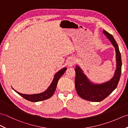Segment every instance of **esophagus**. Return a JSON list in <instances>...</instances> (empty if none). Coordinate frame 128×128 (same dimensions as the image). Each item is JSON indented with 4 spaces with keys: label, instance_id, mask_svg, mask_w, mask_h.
<instances>
[{
    "label": "esophagus",
    "instance_id": "34e87169",
    "mask_svg": "<svg viewBox=\"0 0 128 128\" xmlns=\"http://www.w3.org/2000/svg\"><path fill=\"white\" fill-rule=\"evenodd\" d=\"M75 64V61H74V59L73 58H70L69 61H68V65L69 66H72L73 65Z\"/></svg>",
    "mask_w": 128,
    "mask_h": 128
}]
</instances>
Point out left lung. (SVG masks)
Instances as JSON below:
<instances>
[{
  "mask_svg": "<svg viewBox=\"0 0 128 128\" xmlns=\"http://www.w3.org/2000/svg\"><path fill=\"white\" fill-rule=\"evenodd\" d=\"M103 33L111 41L114 46L116 53L117 68L114 75L108 82L102 84H94L88 79L79 66L75 69L76 72L75 87L78 96L82 99L94 102H100L104 100L117 88L120 78L122 70V59L119 47L114 36L106 30Z\"/></svg>",
  "mask_w": 128,
  "mask_h": 128,
  "instance_id": "obj_1",
  "label": "left lung"
}]
</instances>
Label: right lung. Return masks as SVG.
Masks as SVG:
<instances>
[{
    "instance_id": "1",
    "label": "right lung",
    "mask_w": 128,
    "mask_h": 128,
    "mask_svg": "<svg viewBox=\"0 0 128 128\" xmlns=\"http://www.w3.org/2000/svg\"><path fill=\"white\" fill-rule=\"evenodd\" d=\"M66 68H64L63 69L59 70L58 72L56 74L54 75V78L53 80V81L52 84H50V87L48 89L44 91L43 93H41L40 94H32V95H27V94H24L20 93L19 92L15 91L17 93L20 95V96L24 98L25 99L27 100L28 101H30L32 102H41V101L44 100L46 99H48L49 98L51 97L53 94H54V92L56 90V87H57V84L58 82L59 79L61 78V76L63 75L65 71H66Z\"/></svg>"
}]
</instances>
